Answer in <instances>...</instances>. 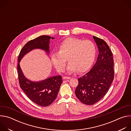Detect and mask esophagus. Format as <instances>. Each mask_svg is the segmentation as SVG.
<instances>
[{
    "label": "esophagus",
    "instance_id": "obj_1",
    "mask_svg": "<svg viewBox=\"0 0 131 131\" xmlns=\"http://www.w3.org/2000/svg\"><path fill=\"white\" fill-rule=\"evenodd\" d=\"M63 78L64 79H70L71 78H70V77H66V76H64V77H63Z\"/></svg>",
    "mask_w": 131,
    "mask_h": 131
}]
</instances>
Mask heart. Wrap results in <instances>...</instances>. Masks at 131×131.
<instances>
[{
    "mask_svg": "<svg viewBox=\"0 0 131 131\" xmlns=\"http://www.w3.org/2000/svg\"><path fill=\"white\" fill-rule=\"evenodd\" d=\"M96 53L95 45L90 40L68 38L63 41L59 46V51H53L51 60L58 70L62 71L67 62L69 73L77 71L83 72L87 70L94 61Z\"/></svg>",
    "mask_w": 131,
    "mask_h": 131,
    "instance_id": "1",
    "label": "heart"
}]
</instances>
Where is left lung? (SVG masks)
<instances>
[{"label":"left lung","mask_w":131,"mask_h":131,"mask_svg":"<svg viewBox=\"0 0 131 131\" xmlns=\"http://www.w3.org/2000/svg\"><path fill=\"white\" fill-rule=\"evenodd\" d=\"M99 51L97 61L92 68L78 78L75 94L83 104L92 105L107 93L114 78L113 55L103 39L93 36Z\"/></svg>","instance_id":"obj_1"}]
</instances>
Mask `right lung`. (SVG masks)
Segmentation results:
<instances>
[{
    "label": "right lung",
    "instance_id": "right-lung-1",
    "mask_svg": "<svg viewBox=\"0 0 131 131\" xmlns=\"http://www.w3.org/2000/svg\"><path fill=\"white\" fill-rule=\"evenodd\" d=\"M53 37L42 35L30 40L21 49L18 57L17 72L21 88L34 103L42 107L51 105L57 97L62 83L61 76H54L39 82H32L26 79L20 66V61L28 52L34 49H40L49 52V41Z\"/></svg>",
    "mask_w": 131,
    "mask_h": 131
}]
</instances>
